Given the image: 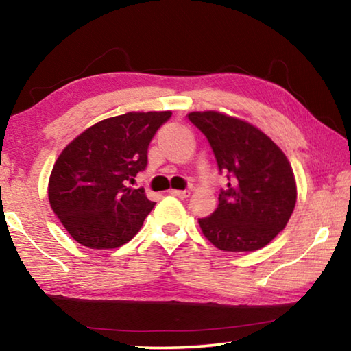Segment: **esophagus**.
Returning <instances> with one entry per match:
<instances>
[{
	"instance_id": "esophagus-1",
	"label": "esophagus",
	"mask_w": 351,
	"mask_h": 351,
	"mask_svg": "<svg viewBox=\"0 0 351 351\" xmlns=\"http://www.w3.org/2000/svg\"><path fill=\"white\" fill-rule=\"evenodd\" d=\"M170 193L175 195L178 198H187L190 195L189 190H170Z\"/></svg>"
}]
</instances>
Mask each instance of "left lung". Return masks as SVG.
Returning a JSON list of instances; mask_svg holds the SVG:
<instances>
[{
    "instance_id": "obj_1",
    "label": "left lung",
    "mask_w": 351,
    "mask_h": 351,
    "mask_svg": "<svg viewBox=\"0 0 351 351\" xmlns=\"http://www.w3.org/2000/svg\"><path fill=\"white\" fill-rule=\"evenodd\" d=\"M189 121L203 133L228 187L210 217L199 218L207 240L221 251L252 252L282 232L294 210L297 189L285 153L251 123L217 111H195Z\"/></svg>"
}]
</instances>
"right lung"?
I'll list each match as a JSON object with an SVG mask.
<instances>
[{
    "label": "right lung",
    "mask_w": 351,
    "mask_h": 351,
    "mask_svg": "<svg viewBox=\"0 0 351 351\" xmlns=\"http://www.w3.org/2000/svg\"><path fill=\"white\" fill-rule=\"evenodd\" d=\"M170 111L105 119L64 147L47 187L52 210L80 245L112 249L139 232L154 207L144 189L127 187L147 167L148 145Z\"/></svg>",
    "instance_id": "obj_1"
}]
</instances>
